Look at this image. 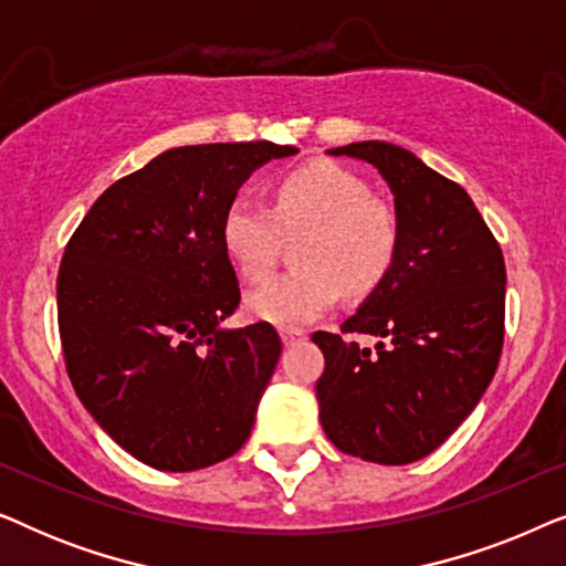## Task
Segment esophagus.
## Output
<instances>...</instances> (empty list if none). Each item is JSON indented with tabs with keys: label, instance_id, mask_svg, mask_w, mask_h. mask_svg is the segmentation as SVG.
<instances>
[{
	"label": "esophagus",
	"instance_id": "34e87169",
	"mask_svg": "<svg viewBox=\"0 0 566 566\" xmlns=\"http://www.w3.org/2000/svg\"><path fill=\"white\" fill-rule=\"evenodd\" d=\"M281 339H283L285 347H293V345H298L301 339H306V332H301V329H285L283 335H281Z\"/></svg>",
	"mask_w": 566,
	"mask_h": 566
}]
</instances>
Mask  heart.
<instances>
[{
  "label": "heart",
  "instance_id": "b5f03b06",
  "mask_svg": "<svg viewBox=\"0 0 566 566\" xmlns=\"http://www.w3.org/2000/svg\"><path fill=\"white\" fill-rule=\"evenodd\" d=\"M306 231L296 247L298 270L273 277L247 296V314L277 329H301L329 312L345 289L366 296L397 260L399 216L368 192L350 169L314 161L273 185V206L237 198L221 219V244L247 281L273 268L281 237Z\"/></svg>",
  "mask_w": 566,
  "mask_h": 566
}]
</instances>
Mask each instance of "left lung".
Listing matches in <instances>:
<instances>
[{
  "instance_id": "8db88e82",
  "label": "left lung",
  "mask_w": 566,
  "mask_h": 566,
  "mask_svg": "<svg viewBox=\"0 0 566 566\" xmlns=\"http://www.w3.org/2000/svg\"><path fill=\"white\" fill-rule=\"evenodd\" d=\"M378 169L399 216L397 260L343 334L314 332L324 353L319 420L343 453L401 467L420 461L471 415L505 335V260L469 192L389 142L327 149Z\"/></svg>"
}]
</instances>
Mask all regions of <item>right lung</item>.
Wrapping results in <instances>:
<instances>
[{
	"label": "right lung",
	"mask_w": 566,
	"mask_h": 566,
	"mask_svg": "<svg viewBox=\"0 0 566 566\" xmlns=\"http://www.w3.org/2000/svg\"><path fill=\"white\" fill-rule=\"evenodd\" d=\"M298 154L273 142L177 146L113 182L69 239L59 332L76 397L146 467L196 471L234 455L281 358L239 306L221 219L254 169Z\"/></svg>",
	"instance_id": "add662e5"
}]
</instances>
